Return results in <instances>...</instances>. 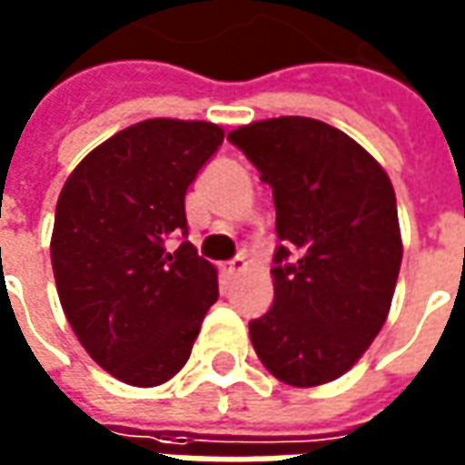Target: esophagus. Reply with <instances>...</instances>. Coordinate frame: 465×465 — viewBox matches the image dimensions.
<instances>
[{
	"label": "esophagus",
	"instance_id": "esophagus-1",
	"mask_svg": "<svg viewBox=\"0 0 465 465\" xmlns=\"http://www.w3.org/2000/svg\"><path fill=\"white\" fill-rule=\"evenodd\" d=\"M246 270V257H233L226 267H223V272L229 274V277H236V274H242Z\"/></svg>",
	"mask_w": 465,
	"mask_h": 465
}]
</instances>
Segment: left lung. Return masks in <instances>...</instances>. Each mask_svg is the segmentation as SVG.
Returning <instances> with one entry per match:
<instances>
[{
  "instance_id": "obj_1",
  "label": "left lung",
  "mask_w": 465,
  "mask_h": 465,
  "mask_svg": "<svg viewBox=\"0 0 465 465\" xmlns=\"http://www.w3.org/2000/svg\"><path fill=\"white\" fill-rule=\"evenodd\" d=\"M272 188L274 302L249 323L259 361L292 387L346 374L377 339L402 264L387 173L336 126L280 116L229 132Z\"/></svg>"
}]
</instances>
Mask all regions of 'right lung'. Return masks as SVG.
<instances>
[{"label": "right lung", "instance_id": "1", "mask_svg": "<svg viewBox=\"0 0 465 465\" xmlns=\"http://www.w3.org/2000/svg\"><path fill=\"white\" fill-rule=\"evenodd\" d=\"M221 142L211 122L147 119L88 153L60 191V305L88 356L132 387L175 377L219 300L216 267L185 242V193Z\"/></svg>", "mask_w": 465, "mask_h": 465}]
</instances>
